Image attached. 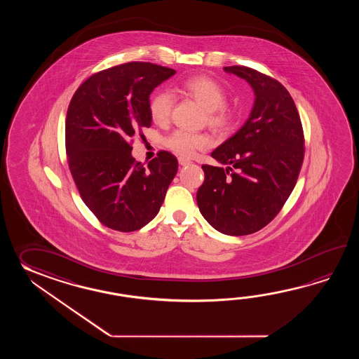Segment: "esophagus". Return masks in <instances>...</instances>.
<instances>
[{"label": "esophagus", "instance_id": "1", "mask_svg": "<svg viewBox=\"0 0 359 359\" xmlns=\"http://www.w3.org/2000/svg\"><path fill=\"white\" fill-rule=\"evenodd\" d=\"M178 163H180V165H187V164H190L191 161L186 159V158H180Z\"/></svg>", "mask_w": 359, "mask_h": 359}]
</instances>
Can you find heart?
Wrapping results in <instances>:
<instances>
[{
    "label": "heart",
    "mask_w": 359,
    "mask_h": 359,
    "mask_svg": "<svg viewBox=\"0 0 359 359\" xmlns=\"http://www.w3.org/2000/svg\"><path fill=\"white\" fill-rule=\"evenodd\" d=\"M180 90L198 101L206 109L208 124L215 130H229L235 122V111L224 105L227 101V92L221 83L208 76H194L184 79ZM175 97L169 92H156L149 101V113L156 124L168 122ZM209 145L205 136L191 133L187 130H177L165 138V146L173 153L184 158H190L196 150H204Z\"/></svg>",
    "instance_id": "1"
}]
</instances>
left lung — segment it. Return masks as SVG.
Returning <instances> with one entry per match:
<instances>
[{
  "instance_id": "1",
  "label": "left lung",
  "mask_w": 359,
  "mask_h": 359,
  "mask_svg": "<svg viewBox=\"0 0 359 359\" xmlns=\"http://www.w3.org/2000/svg\"><path fill=\"white\" fill-rule=\"evenodd\" d=\"M224 72L252 86L255 101L241 130L218 146L204 164L198 209L224 235L244 236L266 227L294 190L304 159V133L289 91L272 76L235 65Z\"/></svg>"
}]
</instances>
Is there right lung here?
I'll list each match as a JSON object with an SVG mask.
<instances>
[{
    "label": "right lung",
    "instance_id": "add662e5",
    "mask_svg": "<svg viewBox=\"0 0 359 359\" xmlns=\"http://www.w3.org/2000/svg\"><path fill=\"white\" fill-rule=\"evenodd\" d=\"M175 73L151 62L121 64L86 79L70 100L69 169L84 204L109 229L132 232L153 221L176 176L168 151L146 165L130 154L132 138L151 126L150 93Z\"/></svg>",
    "mask_w": 359,
    "mask_h": 359
}]
</instances>
